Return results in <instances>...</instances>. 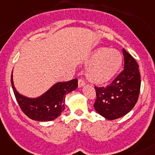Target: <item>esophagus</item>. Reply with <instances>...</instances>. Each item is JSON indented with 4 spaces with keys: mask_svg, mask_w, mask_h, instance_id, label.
I'll use <instances>...</instances> for the list:
<instances>
[{
    "mask_svg": "<svg viewBox=\"0 0 155 155\" xmlns=\"http://www.w3.org/2000/svg\"><path fill=\"white\" fill-rule=\"evenodd\" d=\"M84 85H85V81L83 79H80V80H78V86H79V87H82Z\"/></svg>",
    "mask_w": 155,
    "mask_h": 155,
    "instance_id": "1",
    "label": "esophagus"
}]
</instances>
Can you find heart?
<instances>
[{
  "label": "heart",
  "instance_id": "1",
  "mask_svg": "<svg viewBox=\"0 0 155 155\" xmlns=\"http://www.w3.org/2000/svg\"><path fill=\"white\" fill-rule=\"evenodd\" d=\"M123 58L116 49L99 48L89 58L91 63L87 70V76L91 81L104 84L114 77L121 68Z\"/></svg>",
  "mask_w": 155,
  "mask_h": 155
}]
</instances>
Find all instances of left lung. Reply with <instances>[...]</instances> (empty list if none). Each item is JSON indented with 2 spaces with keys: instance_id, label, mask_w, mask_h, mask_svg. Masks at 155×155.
Wrapping results in <instances>:
<instances>
[{
  "instance_id": "left-lung-1",
  "label": "left lung",
  "mask_w": 155,
  "mask_h": 155,
  "mask_svg": "<svg viewBox=\"0 0 155 155\" xmlns=\"http://www.w3.org/2000/svg\"><path fill=\"white\" fill-rule=\"evenodd\" d=\"M124 69L107 87H95L94 107L100 115L114 120L130 112L138 101L141 79L139 65L133 56L123 49Z\"/></svg>"
}]
</instances>
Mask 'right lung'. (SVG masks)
I'll use <instances>...</instances> for the list:
<instances>
[{"label":"right lung","instance_id":"add662e5","mask_svg":"<svg viewBox=\"0 0 155 155\" xmlns=\"http://www.w3.org/2000/svg\"><path fill=\"white\" fill-rule=\"evenodd\" d=\"M11 84L15 97L24 113L36 121H51L61 114L65 108V95L78 87L77 79L54 84L45 93L36 98L21 95L14 87L12 74Z\"/></svg>","mask_w":155,"mask_h":155}]
</instances>
